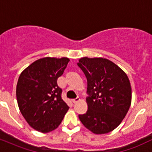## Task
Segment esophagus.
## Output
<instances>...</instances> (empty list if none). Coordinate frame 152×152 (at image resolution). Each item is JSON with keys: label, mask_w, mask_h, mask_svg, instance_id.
I'll use <instances>...</instances> for the list:
<instances>
[{"label": "esophagus", "mask_w": 152, "mask_h": 152, "mask_svg": "<svg viewBox=\"0 0 152 152\" xmlns=\"http://www.w3.org/2000/svg\"><path fill=\"white\" fill-rule=\"evenodd\" d=\"M78 101H80V99L78 98V97H77V98H76V99H72V102H73V103H74V104H76V103L78 102Z\"/></svg>", "instance_id": "esophagus-1"}]
</instances>
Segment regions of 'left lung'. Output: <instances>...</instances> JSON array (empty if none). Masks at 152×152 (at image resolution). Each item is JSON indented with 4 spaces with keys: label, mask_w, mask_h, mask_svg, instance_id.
Returning a JSON list of instances; mask_svg holds the SVG:
<instances>
[{
    "label": "left lung",
    "mask_w": 152,
    "mask_h": 152,
    "mask_svg": "<svg viewBox=\"0 0 152 152\" xmlns=\"http://www.w3.org/2000/svg\"><path fill=\"white\" fill-rule=\"evenodd\" d=\"M78 66L87 78L88 110L78 115L83 126L96 134L111 132L121 123L132 103V87L126 73L104 58L83 57Z\"/></svg>",
    "instance_id": "8db88e82"
}]
</instances>
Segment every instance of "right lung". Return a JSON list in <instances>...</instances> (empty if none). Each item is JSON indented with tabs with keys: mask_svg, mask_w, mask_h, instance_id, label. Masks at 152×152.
I'll use <instances>...</instances> for the list:
<instances>
[{
	"mask_svg": "<svg viewBox=\"0 0 152 152\" xmlns=\"http://www.w3.org/2000/svg\"><path fill=\"white\" fill-rule=\"evenodd\" d=\"M69 61L66 57L40 58L19 76L16 86L19 109L27 123L38 132L48 133L58 128L69 109L57 83Z\"/></svg>",
	"mask_w": 152,
	"mask_h": 152,
	"instance_id": "1",
	"label": "right lung"
}]
</instances>
